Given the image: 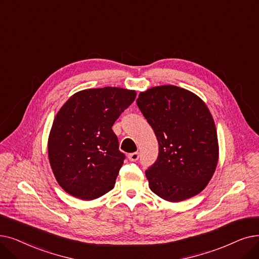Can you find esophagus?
<instances>
[{
  "instance_id": "34e87169",
  "label": "esophagus",
  "mask_w": 259,
  "mask_h": 259,
  "mask_svg": "<svg viewBox=\"0 0 259 259\" xmlns=\"http://www.w3.org/2000/svg\"><path fill=\"white\" fill-rule=\"evenodd\" d=\"M139 157H140V153L139 152H133V153H130L128 155V159L131 162H137L139 160Z\"/></svg>"
}]
</instances>
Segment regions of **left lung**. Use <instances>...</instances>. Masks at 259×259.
<instances>
[{
	"label": "left lung",
	"instance_id": "left-lung-1",
	"mask_svg": "<svg viewBox=\"0 0 259 259\" xmlns=\"http://www.w3.org/2000/svg\"><path fill=\"white\" fill-rule=\"evenodd\" d=\"M137 104L159 143L157 159L146 170L150 189L170 202L198 195L218 163L217 131L206 105L176 85L151 88Z\"/></svg>",
	"mask_w": 259,
	"mask_h": 259
}]
</instances>
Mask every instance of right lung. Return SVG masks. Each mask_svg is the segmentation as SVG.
Segmentation results:
<instances>
[{
    "label": "right lung",
    "instance_id": "add662e5",
    "mask_svg": "<svg viewBox=\"0 0 259 259\" xmlns=\"http://www.w3.org/2000/svg\"><path fill=\"white\" fill-rule=\"evenodd\" d=\"M136 96L121 88L89 89L59 110L48 149L55 178L67 194L93 200L114 187L126 155L112 126Z\"/></svg>",
    "mask_w": 259,
    "mask_h": 259
}]
</instances>
